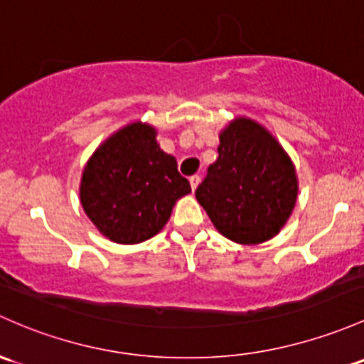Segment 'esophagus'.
I'll use <instances>...</instances> for the list:
<instances>
[{
    "mask_svg": "<svg viewBox=\"0 0 364 364\" xmlns=\"http://www.w3.org/2000/svg\"><path fill=\"white\" fill-rule=\"evenodd\" d=\"M198 183H200V176H192V178H190V185H192V190H197V186H198Z\"/></svg>",
    "mask_w": 364,
    "mask_h": 364,
    "instance_id": "34e87169",
    "label": "esophagus"
}]
</instances>
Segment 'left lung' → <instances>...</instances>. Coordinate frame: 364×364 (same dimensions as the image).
Returning a JSON list of instances; mask_svg holds the SVG:
<instances>
[{
	"mask_svg": "<svg viewBox=\"0 0 364 364\" xmlns=\"http://www.w3.org/2000/svg\"><path fill=\"white\" fill-rule=\"evenodd\" d=\"M218 159L195 197L216 230L242 246L270 240L291 216L298 197L293 160L272 132L247 117L220 132Z\"/></svg>",
	"mask_w": 364,
	"mask_h": 364,
	"instance_id": "left-lung-1",
	"label": "left lung"
}]
</instances>
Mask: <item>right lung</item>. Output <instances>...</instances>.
<instances>
[{"label":"right lung","mask_w":364,"mask_h":364,"mask_svg":"<svg viewBox=\"0 0 364 364\" xmlns=\"http://www.w3.org/2000/svg\"><path fill=\"white\" fill-rule=\"evenodd\" d=\"M190 192L174 156L156 143V129L139 120L99 144L80 181L83 211L117 244L151 239L166 227L176 202Z\"/></svg>","instance_id":"obj_1"}]
</instances>
